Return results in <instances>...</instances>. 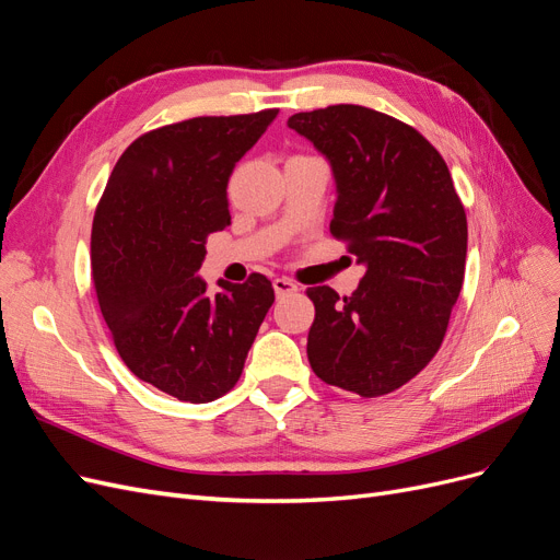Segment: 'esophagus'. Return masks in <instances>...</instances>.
I'll use <instances>...</instances> for the list:
<instances>
[{"mask_svg": "<svg viewBox=\"0 0 560 560\" xmlns=\"http://www.w3.org/2000/svg\"><path fill=\"white\" fill-rule=\"evenodd\" d=\"M273 290H276L278 296H284V294H294V292L299 290V287H296V282L290 280V278H276V280H273Z\"/></svg>", "mask_w": 560, "mask_h": 560, "instance_id": "esophagus-1", "label": "esophagus"}]
</instances>
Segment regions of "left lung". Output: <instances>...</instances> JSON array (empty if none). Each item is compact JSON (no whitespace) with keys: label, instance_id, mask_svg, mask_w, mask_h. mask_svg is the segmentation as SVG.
<instances>
[{"label":"left lung","instance_id":"1","mask_svg":"<svg viewBox=\"0 0 560 560\" xmlns=\"http://www.w3.org/2000/svg\"><path fill=\"white\" fill-rule=\"evenodd\" d=\"M331 163L329 231L366 266L338 296L308 287L315 376L360 397L409 383L442 346L463 290L467 217L442 154L409 124L360 105L299 112L287 121Z\"/></svg>","mask_w":560,"mask_h":560}]
</instances>
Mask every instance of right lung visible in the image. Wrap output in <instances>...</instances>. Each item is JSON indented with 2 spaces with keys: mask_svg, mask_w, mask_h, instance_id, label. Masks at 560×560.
<instances>
[{
  "mask_svg": "<svg viewBox=\"0 0 560 560\" xmlns=\"http://www.w3.org/2000/svg\"><path fill=\"white\" fill-rule=\"evenodd\" d=\"M278 109L196 116L149 130L116 161L97 202L91 268L114 346L140 381L206 404L238 383L247 350L273 306V284L196 273L208 235L231 224L226 186Z\"/></svg>",
  "mask_w": 560,
  "mask_h": 560,
  "instance_id": "obj_1",
  "label": "right lung"
}]
</instances>
